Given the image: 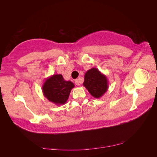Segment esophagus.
I'll use <instances>...</instances> for the list:
<instances>
[{"instance_id":"1","label":"esophagus","mask_w":157,"mask_h":157,"mask_svg":"<svg viewBox=\"0 0 157 157\" xmlns=\"http://www.w3.org/2000/svg\"><path fill=\"white\" fill-rule=\"evenodd\" d=\"M75 83L76 85H77V86H79V85H80V83H79V81H78V79H76L75 80Z\"/></svg>"}]
</instances>
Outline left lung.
Returning <instances> with one entry per match:
<instances>
[{"label":"left lung","mask_w":157,"mask_h":157,"mask_svg":"<svg viewBox=\"0 0 157 157\" xmlns=\"http://www.w3.org/2000/svg\"><path fill=\"white\" fill-rule=\"evenodd\" d=\"M83 86L94 98L98 99L107 91L109 83L106 76L94 67L85 73Z\"/></svg>","instance_id":"8db88e82"}]
</instances>
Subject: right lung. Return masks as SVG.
Masks as SVG:
<instances>
[{"label": "right lung", "instance_id": "add662e5", "mask_svg": "<svg viewBox=\"0 0 157 157\" xmlns=\"http://www.w3.org/2000/svg\"><path fill=\"white\" fill-rule=\"evenodd\" d=\"M74 87V84L70 80H65L61 74H54L46 78L42 90L44 97L49 101L56 105H61L67 102Z\"/></svg>", "mask_w": 157, "mask_h": 157}]
</instances>
